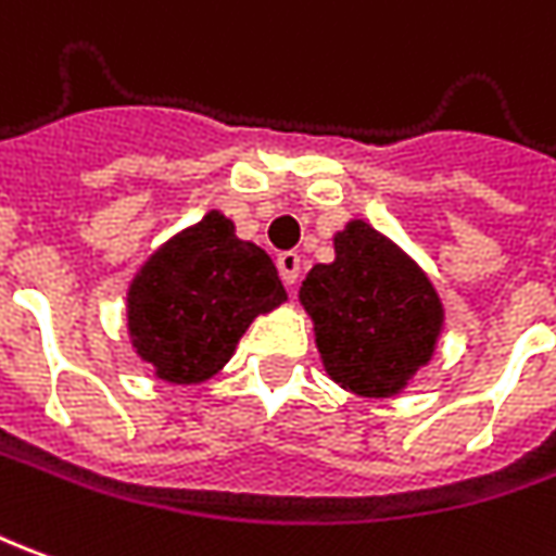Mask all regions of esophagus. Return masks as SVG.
Listing matches in <instances>:
<instances>
[{
	"instance_id": "esophagus-1",
	"label": "esophagus",
	"mask_w": 556,
	"mask_h": 556,
	"mask_svg": "<svg viewBox=\"0 0 556 556\" xmlns=\"http://www.w3.org/2000/svg\"><path fill=\"white\" fill-rule=\"evenodd\" d=\"M277 267L282 282L291 289V286L298 282V277H301V255H298V252H279Z\"/></svg>"
}]
</instances>
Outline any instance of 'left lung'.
I'll return each mask as SVG.
<instances>
[{
  "mask_svg": "<svg viewBox=\"0 0 556 556\" xmlns=\"http://www.w3.org/2000/svg\"><path fill=\"white\" fill-rule=\"evenodd\" d=\"M321 367L358 397H397L440 345L445 306L425 267L364 219L333 235V262L301 282Z\"/></svg>",
  "mask_w": 556,
  "mask_h": 556,
  "instance_id": "left-lung-1",
  "label": "left lung"
}]
</instances>
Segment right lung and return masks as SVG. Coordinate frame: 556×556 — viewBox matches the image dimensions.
I'll use <instances>...</instances> for the list:
<instances>
[{
	"instance_id": "obj_1",
	"label": "right lung",
	"mask_w": 556,
	"mask_h": 556,
	"mask_svg": "<svg viewBox=\"0 0 556 556\" xmlns=\"http://www.w3.org/2000/svg\"><path fill=\"white\" fill-rule=\"evenodd\" d=\"M286 304L277 267L235 235L223 211L177 231L131 277L126 328L135 355L168 386H201L231 361L252 321Z\"/></svg>"
}]
</instances>
